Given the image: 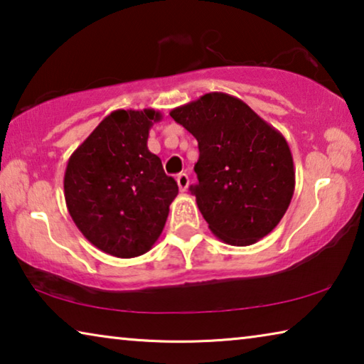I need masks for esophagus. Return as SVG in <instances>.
Returning a JSON list of instances; mask_svg holds the SVG:
<instances>
[{"label": "esophagus", "instance_id": "34e87169", "mask_svg": "<svg viewBox=\"0 0 364 364\" xmlns=\"http://www.w3.org/2000/svg\"><path fill=\"white\" fill-rule=\"evenodd\" d=\"M176 183H178V188H180V191H186L189 186V178L186 173H180V175L176 176Z\"/></svg>", "mask_w": 364, "mask_h": 364}]
</instances>
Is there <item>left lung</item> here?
<instances>
[{
  "label": "left lung",
  "mask_w": 364,
  "mask_h": 364,
  "mask_svg": "<svg viewBox=\"0 0 364 364\" xmlns=\"http://www.w3.org/2000/svg\"><path fill=\"white\" fill-rule=\"evenodd\" d=\"M170 116L198 140L199 183L191 193L210 232L235 247L267 237L294 194V161L283 134L242 100L219 91Z\"/></svg>",
  "instance_id": "1"
}]
</instances>
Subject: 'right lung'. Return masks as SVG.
Wrapping results in <instances>:
<instances>
[{"label": "right lung", "mask_w": 364, "mask_h": 364, "mask_svg": "<svg viewBox=\"0 0 364 364\" xmlns=\"http://www.w3.org/2000/svg\"><path fill=\"white\" fill-rule=\"evenodd\" d=\"M155 109H117L68 159L67 209L86 240L117 258L147 253L164 232L178 184L147 147Z\"/></svg>", "instance_id": "obj_1"}]
</instances>
